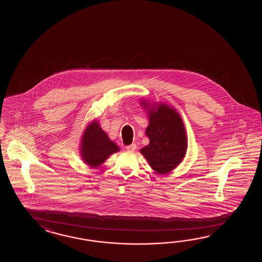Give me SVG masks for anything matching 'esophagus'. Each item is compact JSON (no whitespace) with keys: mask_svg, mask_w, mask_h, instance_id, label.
Returning a JSON list of instances; mask_svg holds the SVG:
<instances>
[{"mask_svg":"<svg viewBox=\"0 0 262 262\" xmlns=\"http://www.w3.org/2000/svg\"><path fill=\"white\" fill-rule=\"evenodd\" d=\"M136 148H137V145L131 144L126 147V150H128V151H134V150H136Z\"/></svg>","mask_w":262,"mask_h":262,"instance_id":"1","label":"esophagus"}]
</instances>
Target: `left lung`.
Instances as JSON below:
<instances>
[{"instance_id":"8db88e82","label":"left lung","mask_w":262,"mask_h":262,"mask_svg":"<svg viewBox=\"0 0 262 262\" xmlns=\"http://www.w3.org/2000/svg\"><path fill=\"white\" fill-rule=\"evenodd\" d=\"M148 113L146 135L150 143L140 149L150 167L158 174H167L184 160L187 150V136L177 110L165 103L140 100Z\"/></svg>"}]
</instances>
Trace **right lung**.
Returning <instances> with one entry per match:
<instances>
[{
    "mask_svg": "<svg viewBox=\"0 0 262 262\" xmlns=\"http://www.w3.org/2000/svg\"><path fill=\"white\" fill-rule=\"evenodd\" d=\"M120 151L119 146L110 139L98 121L93 120L85 128L79 145L81 159L90 167H99L107 157Z\"/></svg>",
    "mask_w": 262,
    "mask_h": 262,
    "instance_id": "add662e5",
    "label": "right lung"
}]
</instances>
